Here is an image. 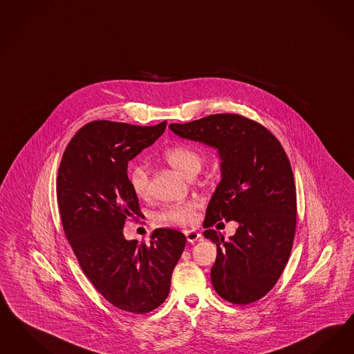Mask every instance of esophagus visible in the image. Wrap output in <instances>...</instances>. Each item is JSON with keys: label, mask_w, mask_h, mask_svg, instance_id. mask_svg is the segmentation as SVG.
I'll return each instance as SVG.
<instances>
[{"label": "esophagus", "mask_w": 354, "mask_h": 354, "mask_svg": "<svg viewBox=\"0 0 354 354\" xmlns=\"http://www.w3.org/2000/svg\"><path fill=\"white\" fill-rule=\"evenodd\" d=\"M185 237H187V241L189 243H194V242H196L201 237V234L196 232V230H188V232H185Z\"/></svg>", "instance_id": "34e87169"}]
</instances>
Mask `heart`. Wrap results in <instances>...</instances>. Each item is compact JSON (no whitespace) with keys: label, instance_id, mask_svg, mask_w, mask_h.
Listing matches in <instances>:
<instances>
[{"label":"heart","instance_id":"obj_1","mask_svg":"<svg viewBox=\"0 0 354 354\" xmlns=\"http://www.w3.org/2000/svg\"><path fill=\"white\" fill-rule=\"evenodd\" d=\"M167 163L175 170L182 172L187 178H192L201 170L203 156L195 147L189 145H174L163 153ZM127 179L133 192L138 198H145L149 194L150 176L149 171L140 163H133L127 169ZM198 203L195 200L174 203L165 205L156 213V221L166 227H191L196 221Z\"/></svg>","mask_w":354,"mask_h":354}]
</instances>
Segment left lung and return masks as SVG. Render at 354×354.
Masks as SVG:
<instances>
[{"mask_svg":"<svg viewBox=\"0 0 354 354\" xmlns=\"http://www.w3.org/2000/svg\"><path fill=\"white\" fill-rule=\"evenodd\" d=\"M170 129L218 150L223 178L204 221V237L217 246L211 279L227 301L254 303L278 282L294 243L297 188L288 156L269 129L241 114H212ZM221 219L241 224L229 241L212 229Z\"/></svg>","mask_w":354,"mask_h":354,"instance_id":"left-lung-1","label":"left lung"}]
</instances>
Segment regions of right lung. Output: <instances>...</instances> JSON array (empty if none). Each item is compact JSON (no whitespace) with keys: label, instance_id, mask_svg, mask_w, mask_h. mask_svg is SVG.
Instances as JSON below:
<instances>
[{"label":"right lung","instance_id":"add662e5","mask_svg":"<svg viewBox=\"0 0 354 354\" xmlns=\"http://www.w3.org/2000/svg\"><path fill=\"white\" fill-rule=\"evenodd\" d=\"M166 125L88 122L72 137L57 171L60 220L80 268L109 303L131 313L153 311L169 297L187 241L174 229H156L149 243L124 237L125 223L138 221L142 213L127 162Z\"/></svg>","mask_w":354,"mask_h":354}]
</instances>
